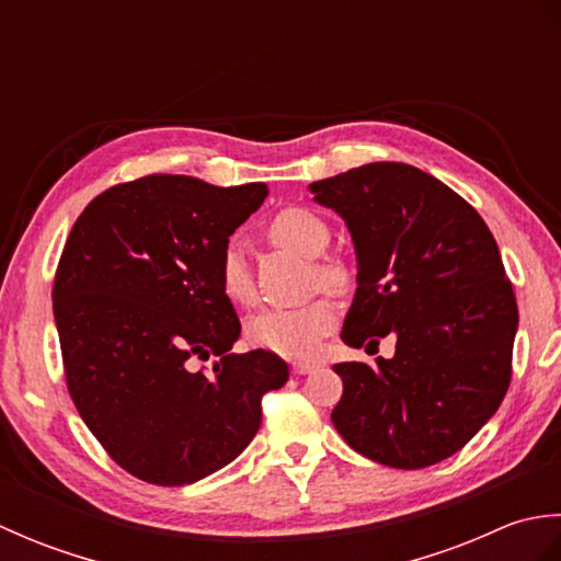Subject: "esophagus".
<instances>
[{
    "mask_svg": "<svg viewBox=\"0 0 561 561\" xmlns=\"http://www.w3.org/2000/svg\"><path fill=\"white\" fill-rule=\"evenodd\" d=\"M316 366H318L316 362H294V364H291V371H294L296 376H306V374H311Z\"/></svg>",
    "mask_w": 561,
    "mask_h": 561,
    "instance_id": "34e87169",
    "label": "esophagus"
}]
</instances>
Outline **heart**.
I'll list each match as a JSON object with an SVG mask.
<instances>
[{"label":"heart","mask_w":561,"mask_h":561,"mask_svg":"<svg viewBox=\"0 0 561 561\" xmlns=\"http://www.w3.org/2000/svg\"><path fill=\"white\" fill-rule=\"evenodd\" d=\"M267 238L279 248L294 250L304 257H318L316 274L323 287L344 291L352 272L337 257H320L332 241L328 221L306 207H284L267 224ZM219 284L226 299L236 306H248L255 299V284L241 245L229 243L219 257ZM335 306L328 299H316L304 306L262 308L248 320V337L257 347L282 356H311L328 332L335 328Z\"/></svg>","instance_id":"1"}]
</instances>
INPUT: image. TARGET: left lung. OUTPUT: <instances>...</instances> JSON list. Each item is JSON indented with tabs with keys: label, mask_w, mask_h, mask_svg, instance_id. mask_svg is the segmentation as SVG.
<instances>
[{
	"label": "left lung",
	"mask_w": 561,
	"mask_h": 561,
	"mask_svg": "<svg viewBox=\"0 0 561 561\" xmlns=\"http://www.w3.org/2000/svg\"><path fill=\"white\" fill-rule=\"evenodd\" d=\"M347 224L356 294L350 347L396 335V356L335 364L332 424L388 468L420 470L458 453L511 383L518 306L499 245L458 193L414 165L378 161L308 185Z\"/></svg>",
	"instance_id": "8db88e82"
}]
</instances>
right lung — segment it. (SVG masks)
Returning a JSON list of instances; mask_svg holds the SVG:
<instances>
[{"label": "right lung", "instance_id": "obj_1", "mask_svg": "<svg viewBox=\"0 0 561 561\" xmlns=\"http://www.w3.org/2000/svg\"><path fill=\"white\" fill-rule=\"evenodd\" d=\"M265 197V183L153 173L105 190L71 226L53 287L69 396L149 484H193L241 456L262 396L287 383L274 352H229L241 320L219 284L221 250Z\"/></svg>", "mask_w": 561, "mask_h": 561}]
</instances>
